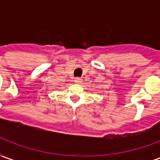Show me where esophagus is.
<instances>
[{"instance_id": "34e87169", "label": "esophagus", "mask_w": 160, "mask_h": 160, "mask_svg": "<svg viewBox=\"0 0 160 160\" xmlns=\"http://www.w3.org/2000/svg\"><path fill=\"white\" fill-rule=\"evenodd\" d=\"M74 81H75V83L80 84V82H81V79H80V78H79V77H77V78H75V79H74Z\"/></svg>"}]
</instances>
